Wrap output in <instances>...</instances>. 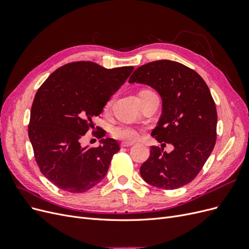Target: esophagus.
I'll list each match as a JSON object with an SVG mask.
<instances>
[{
	"mask_svg": "<svg viewBox=\"0 0 249 249\" xmlns=\"http://www.w3.org/2000/svg\"><path fill=\"white\" fill-rule=\"evenodd\" d=\"M133 144H134L133 142H122L120 146H122V147H129V146H132Z\"/></svg>",
	"mask_w": 249,
	"mask_h": 249,
	"instance_id": "obj_1",
	"label": "esophagus"
}]
</instances>
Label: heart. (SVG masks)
Returning <instances> with one entry per match:
<instances>
[{
  "mask_svg": "<svg viewBox=\"0 0 249 249\" xmlns=\"http://www.w3.org/2000/svg\"><path fill=\"white\" fill-rule=\"evenodd\" d=\"M110 105H111V101L107 102L106 105H105L104 110L107 111L110 108ZM111 133H112V136L114 138L127 141V142L137 141L141 137V133L137 127L132 126V125H126V124H120V125L114 126L112 129Z\"/></svg>",
  "mask_w": 249,
  "mask_h": 249,
  "instance_id": "b5f03b06",
  "label": "heart"
}]
</instances>
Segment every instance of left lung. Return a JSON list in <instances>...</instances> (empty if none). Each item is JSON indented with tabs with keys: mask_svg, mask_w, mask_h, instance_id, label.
Segmentation results:
<instances>
[{
	"mask_svg": "<svg viewBox=\"0 0 249 249\" xmlns=\"http://www.w3.org/2000/svg\"><path fill=\"white\" fill-rule=\"evenodd\" d=\"M129 83L148 85L160 94L162 115L152 135L175 147L171 153L150 147L149 158L140 167L142 178L165 190L190 183L216 143L217 111L206 82L182 63L158 60L139 66Z\"/></svg>",
	"mask_w": 249,
	"mask_h": 249,
	"instance_id": "8db88e82",
	"label": "left lung"
}]
</instances>
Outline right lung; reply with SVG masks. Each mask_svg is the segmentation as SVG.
Listing matches in <instances>:
<instances>
[{"label":"right lung","mask_w":249,"mask_h":249,"mask_svg":"<svg viewBox=\"0 0 249 249\" xmlns=\"http://www.w3.org/2000/svg\"><path fill=\"white\" fill-rule=\"evenodd\" d=\"M134 70H107L90 61L59 67L37 90L28 127L37 165L58 188L72 193L91 189L106 176L112 157L119 150L115 139L103 138L97 147H83L105 105ZM97 131L100 129L96 126Z\"/></svg>","instance_id":"right-lung-1"}]
</instances>
